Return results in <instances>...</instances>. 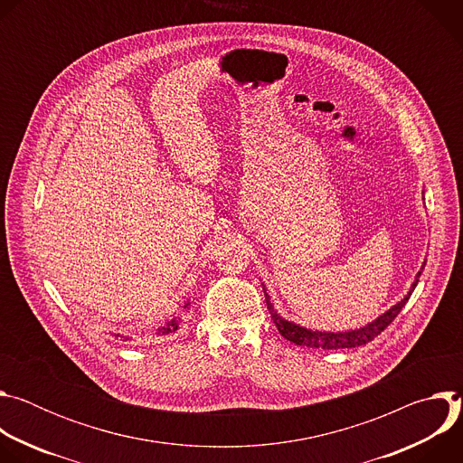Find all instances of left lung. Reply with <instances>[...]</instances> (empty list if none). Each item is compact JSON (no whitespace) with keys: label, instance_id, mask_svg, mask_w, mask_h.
Wrapping results in <instances>:
<instances>
[{"label":"left lung","instance_id":"obj_1","mask_svg":"<svg viewBox=\"0 0 463 463\" xmlns=\"http://www.w3.org/2000/svg\"><path fill=\"white\" fill-rule=\"evenodd\" d=\"M425 200V197H423ZM425 268V261L421 269L418 271L411 289L407 291V295L400 300L395 302L390 309H386L384 313H381L377 318H373L372 322L361 326V327H355V329H345V332H326V329H311V327H306L302 324H297L293 320H288L284 318L277 307L273 306L271 302V297L266 289V284H261L263 288V293H266V302H268V309L271 313V318L273 322L277 324L279 332L284 339L298 345V346H307V348H322V350H343V348H355V346H363L370 341H373L383 329L400 315V311L405 307V304L409 302L412 291L416 289L418 282H420V277H421V271Z\"/></svg>","mask_w":463,"mask_h":463}]
</instances>
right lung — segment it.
Here are the masks:
<instances>
[{"instance_id": "1", "label": "right lung", "mask_w": 463, "mask_h": 463, "mask_svg": "<svg viewBox=\"0 0 463 463\" xmlns=\"http://www.w3.org/2000/svg\"><path fill=\"white\" fill-rule=\"evenodd\" d=\"M188 306H190V302L184 300V302L181 304V309L184 311ZM179 320H181V317H177V315L172 317V318H166L165 324L157 326L156 335H172V334H175V329L179 327ZM115 337H118V339H122V341H128V339H129L128 335H120V334H115Z\"/></svg>"}]
</instances>
